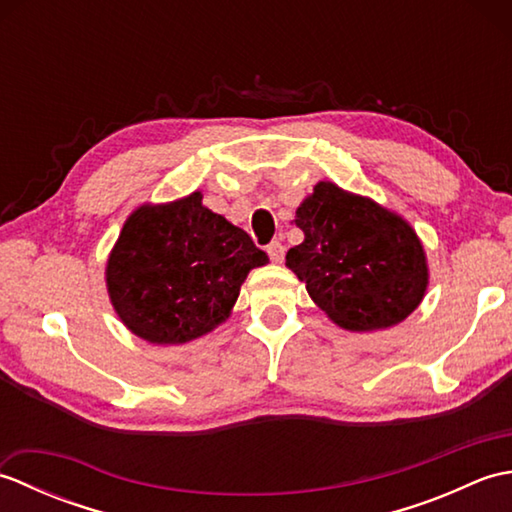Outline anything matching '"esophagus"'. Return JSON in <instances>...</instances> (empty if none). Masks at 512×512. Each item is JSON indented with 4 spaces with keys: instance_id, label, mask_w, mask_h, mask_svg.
Returning <instances> with one entry per match:
<instances>
[{
    "instance_id": "34e87169",
    "label": "esophagus",
    "mask_w": 512,
    "mask_h": 512,
    "mask_svg": "<svg viewBox=\"0 0 512 512\" xmlns=\"http://www.w3.org/2000/svg\"><path fill=\"white\" fill-rule=\"evenodd\" d=\"M266 253H268V257H270V262L281 264V262H284V255H286V246L281 244V242H270V244L266 246Z\"/></svg>"
}]
</instances>
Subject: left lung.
<instances>
[{
	"label": "left lung",
	"instance_id": "1",
	"mask_svg": "<svg viewBox=\"0 0 512 512\" xmlns=\"http://www.w3.org/2000/svg\"><path fill=\"white\" fill-rule=\"evenodd\" d=\"M292 222L306 237L288 250L286 266L339 328L385 330L420 306L429 286L427 255L400 215L319 182Z\"/></svg>",
	"mask_w": 512,
	"mask_h": 512
}]
</instances>
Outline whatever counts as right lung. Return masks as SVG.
Returning a JSON list of instances; mask_svg holds the SVG:
<instances>
[{"mask_svg":"<svg viewBox=\"0 0 512 512\" xmlns=\"http://www.w3.org/2000/svg\"><path fill=\"white\" fill-rule=\"evenodd\" d=\"M268 255L202 193L143 204L118 235L105 281L129 330L156 345L189 343L228 319L246 275Z\"/></svg>","mask_w":512,"mask_h":512,"instance_id":"1","label":"right lung"}]
</instances>
